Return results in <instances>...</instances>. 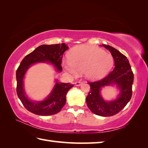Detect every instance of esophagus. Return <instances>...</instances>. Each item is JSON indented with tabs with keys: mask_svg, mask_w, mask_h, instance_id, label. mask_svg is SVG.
<instances>
[{
	"mask_svg": "<svg viewBox=\"0 0 148 148\" xmlns=\"http://www.w3.org/2000/svg\"><path fill=\"white\" fill-rule=\"evenodd\" d=\"M82 84V82H76V85L77 86V87H78V86H80Z\"/></svg>",
	"mask_w": 148,
	"mask_h": 148,
	"instance_id": "1",
	"label": "esophagus"
}]
</instances>
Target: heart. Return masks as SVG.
<instances>
[{
  "instance_id": "1",
  "label": "heart",
  "mask_w": 148,
  "mask_h": 148,
  "mask_svg": "<svg viewBox=\"0 0 148 148\" xmlns=\"http://www.w3.org/2000/svg\"><path fill=\"white\" fill-rule=\"evenodd\" d=\"M113 63V58L110 53L100 48L81 45L71 51L69 60L63 61V66L74 76L84 71L87 79L97 80L108 73Z\"/></svg>"
}]
</instances>
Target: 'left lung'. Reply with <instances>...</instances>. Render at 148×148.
I'll use <instances>...</instances> for the list:
<instances>
[{
  "label": "left lung",
  "instance_id": "1",
  "mask_svg": "<svg viewBox=\"0 0 148 148\" xmlns=\"http://www.w3.org/2000/svg\"><path fill=\"white\" fill-rule=\"evenodd\" d=\"M102 46L111 53L114 68L101 80L88 83L91 90L86 98V102L94 114L101 116H111L119 113L131 100L134 75L126 56L109 45ZM113 85L117 86L119 94L114 100L105 101L101 95V90L105 86Z\"/></svg>",
  "mask_w": 148,
  "mask_h": 148
}]
</instances>
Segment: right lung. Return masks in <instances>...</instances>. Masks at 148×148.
Returning a JSON list of instances; mask_svg holds the SVG:
<instances>
[{"instance_id": "add662e5", "label": "right lung", "mask_w": 148, "mask_h": 148, "mask_svg": "<svg viewBox=\"0 0 148 148\" xmlns=\"http://www.w3.org/2000/svg\"><path fill=\"white\" fill-rule=\"evenodd\" d=\"M69 49L65 43L42 45L36 48L21 61L16 71L17 94L25 108L32 113L40 116H49L60 112L66 103V93L74 85L58 82L47 97L41 101H34L26 95L24 88V78L29 67L37 63H50L57 72L62 71L61 61L65 51Z\"/></svg>"}]
</instances>
